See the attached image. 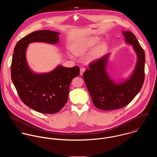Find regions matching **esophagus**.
<instances>
[{"label": "esophagus", "instance_id": "34e87169", "mask_svg": "<svg viewBox=\"0 0 157 157\" xmlns=\"http://www.w3.org/2000/svg\"><path fill=\"white\" fill-rule=\"evenodd\" d=\"M85 71V69L84 67H81L80 69V74L81 75H82L83 74Z\"/></svg>", "mask_w": 157, "mask_h": 157}]
</instances>
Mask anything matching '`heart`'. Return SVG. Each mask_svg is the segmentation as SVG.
Instances as JSON below:
<instances>
[{"label": "heart", "instance_id": "heart-1", "mask_svg": "<svg viewBox=\"0 0 157 157\" xmlns=\"http://www.w3.org/2000/svg\"><path fill=\"white\" fill-rule=\"evenodd\" d=\"M99 39L97 37H89L85 39L74 46L73 52L76 56H82L90 48L96 45ZM95 54L92 55L90 57L89 59L92 60L94 59L95 57ZM69 57L71 58H73V56L71 55H69Z\"/></svg>", "mask_w": 157, "mask_h": 157}]
</instances>
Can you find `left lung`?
<instances>
[{
  "label": "left lung",
  "mask_w": 157,
  "mask_h": 157,
  "mask_svg": "<svg viewBox=\"0 0 157 157\" xmlns=\"http://www.w3.org/2000/svg\"><path fill=\"white\" fill-rule=\"evenodd\" d=\"M126 44L132 45L137 60L134 71L126 79L116 82L109 76L107 64L110 54L91 63L83 77L93 104L101 110L118 109L128 105L141 89L144 80L145 54L134 34L122 31Z\"/></svg>",
  "instance_id": "obj_1"
}]
</instances>
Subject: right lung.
I'll return each instance as SVG.
<instances>
[{
  "instance_id": "add662e5",
  "label": "right lung",
  "mask_w": 157,
  "mask_h": 157,
  "mask_svg": "<svg viewBox=\"0 0 157 157\" xmlns=\"http://www.w3.org/2000/svg\"><path fill=\"white\" fill-rule=\"evenodd\" d=\"M60 34L49 30L34 31L21 39L14 48L11 67L12 82L23 102L37 112L54 113L60 111L67 102L72 80L80 74L78 67L59 65L45 73L34 72L29 67L26 57L29 44L42 42L57 45Z\"/></svg>"
}]
</instances>
